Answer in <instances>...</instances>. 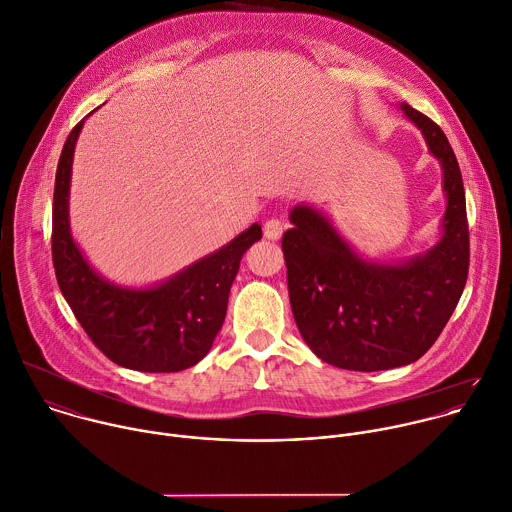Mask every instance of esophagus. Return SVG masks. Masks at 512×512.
<instances>
[{
  "label": "esophagus",
  "instance_id": "esophagus-1",
  "mask_svg": "<svg viewBox=\"0 0 512 512\" xmlns=\"http://www.w3.org/2000/svg\"><path fill=\"white\" fill-rule=\"evenodd\" d=\"M263 233H265L267 239L277 241V239H281V235H283V223H281L279 219H269V221L265 223V227H263Z\"/></svg>",
  "mask_w": 512,
  "mask_h": 512
}]
</instances>
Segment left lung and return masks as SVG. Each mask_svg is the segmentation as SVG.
<instances>
[{
    "label": "left lung",
    "instance_id": "obj_1",
    "mask_svg": "<svg viewBox=\"0 0 512 512\" xmlns=\"http://www.w3.org/2000/svg\"><path fill=\"white\" fill-rule=\"evenodd\" d=\"M442 168V235L426 253L396 263L362 257L331 219L295 205L283 235L293 317L309 350L335 368L380 372L420 360L438 339L468 277V223L462 175L444 132L406 102Z\"/></svg>",
    "mask_w": 512,
    "mask_h": 512
}]
</instances>
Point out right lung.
I'll list each match as a JSON object with an SVG mask.
<instances>
[{
  "mask_svg": "<svg viewBox=\"0 0 512 512\" xmlns=\"http://www.w3.org/2000/svg\"><path fill=\"white\" fill-rule=\"evenodd\" d=\"M84 120L70 132L56 170L52 259L60 291L96 348L114 364L150 374L187 370L209 354L223 327L241 257L261 239V225L253 223L160 283L124 287L108 281L88 263L70 229L72 160Z\"/></svg>",
  "mask_w": 512,
  "mask_h": 512,
  "instance_id": "add662e5",
  "label": "right lung"
}]
</instances>
